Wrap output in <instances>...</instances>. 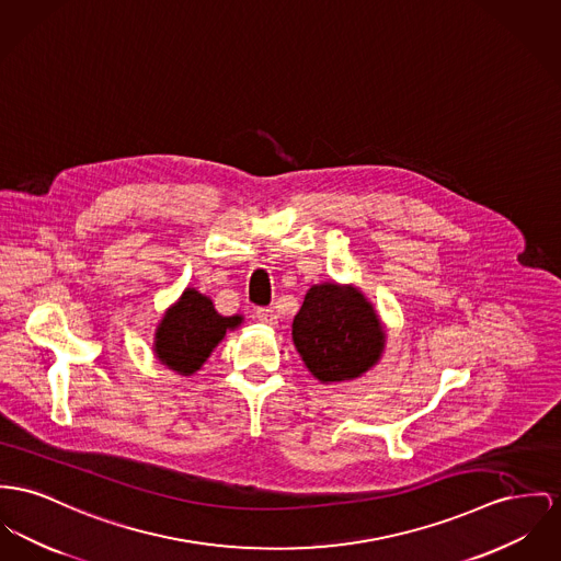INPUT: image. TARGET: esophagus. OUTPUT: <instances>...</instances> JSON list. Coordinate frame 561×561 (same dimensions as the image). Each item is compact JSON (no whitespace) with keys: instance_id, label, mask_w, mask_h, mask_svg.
<instances>
[{"instance_id":"obj_1","label":"esophagus","mask_w":561,"mask_h":561,"mask_svg":"<svg viewBox=\"0 0 561 561\" xmlns=\"http://www.w3.org/2000/svg\"><path fill=\"white\" fill-rule=\"evenodd\" d=\"M255 317H257V321L263 323V325H272L274 328L278 323V314L272 308H257Z\"/></svg>"}]
</instances>
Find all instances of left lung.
I'll use <instances>...</instances> for the list:
<instances>
[{"mask_svg":"<svg viewBox=\"0 0 561 561\" xmlns=\"http://www.w3.org/2000/svg\"><path fill=\"white\" fill-rule=\"evenodd\" d=\"M294 344L321 382L353 380L380 359L385 332L373 304L355 287L312 285L294 319Z\"/></svg>","mask_w":561,"mask_h":561,"instance_id":"left-lung-1","label":"left lung"}]
</instances>
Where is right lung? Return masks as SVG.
<instances>
[{
    "mask_svg": "<svg viewBox=\"0 0 561 561\" xmlns=\"http://www.w3.org/2000/svg\"><path fill=\"white\" fill-rule=\"evenodd\" d=\"M240 323V314L224 317L215 310L213 299L195 289H185L157 325L152 351L170 370L191 376L204 366L225 332L236 330Z\"/></svg>",
    "mask_w": 561,
    "mask_h": 561,
    "instance_id": "add662e5",
    "label": "right lung"
}]
</instances>
